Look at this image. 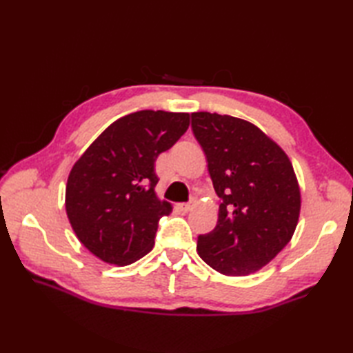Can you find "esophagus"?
<instances>
[{"label":"esophagus","mask_w":353,"mask_h":353,"mask_svg":"<svg viewBox=\"0 0 353 353\" xmlns=\"http://www.w3.org/2000/svg\"><path fill=\"white\" fill-rule=\"evenodd\" d=\"M179 209H181L182 212H188L192 209V203H179Z\"/></svg>","instance_id":"34e87169"}]
</instances>
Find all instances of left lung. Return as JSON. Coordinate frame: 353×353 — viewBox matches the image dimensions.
I'll use <instances>...</instances> for the list:
<instances>
[{"label": "left lung", "instance_id": "8db88e82", "mask_svg": "<svg viewBox=\"0 0 353 353\" xmlns=\"http://www.w3.org/2000/svg\"><path fill=\"white\" fill-rule=\"evenodd\" d=\"M191 118L221 199L215 229L199 235V256L221 274H252L294 234L301 214L294 170L283 150L245 119L209 112Z\"/></svg>", "mask_w": 353, "mask_h": 353}]
</instances>
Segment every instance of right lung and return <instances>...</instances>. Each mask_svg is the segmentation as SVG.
Returning a JSON list of instances; mask_svg holds the SVG:
<instances>
[{"label":"right lung","instance_id":"1","mask_svg":"<svg viewBox=\"0 0 353 353\" xmlns=\"http://www.w3.org/2000/svg\"><path fill=\"white\" fill-rule=\"evenodd\" d=\"M190 114L139 110L117 119L74 163L66 215L97 258L129 265L153 249L157 223L172 208L154 192V162L188 130Z\"/></svg>","mask_w":353,"mask_h":353}]
</instances>
